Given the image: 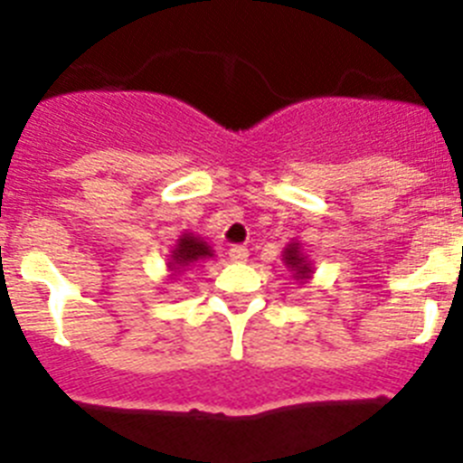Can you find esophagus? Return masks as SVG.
Here are the masks:
<instances>
[{"instance_id": "esophagus-1", "label": "esophagus", "mask_w": 463, "mask_h": 463, "mask_svg": "<svg viewBox=\"0 0 463 463\" xmlns=\"http://www.w3.org/2000/svg\"><path fill=\"white\" fill-rule=\"evenodd\" d=\"M248 255H250V252H248L245 245H234V248H229V260L232 261H245L248 260Z\"/></svg>"}]
</instances>
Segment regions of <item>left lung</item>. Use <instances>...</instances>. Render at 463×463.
<instances>
[{"label":"left lung","mask_w":463,"mask_h":463,"mask_svg":"<svg viewBox=\"0 0 463 463\" xmlns=\"http://www.w3.org/2000/svg\"><path fill=\"white\" fill-rule=\"evenodd\" d=\"M282 261H285V267L292 271L294 280L298 282H306L310 276H313V267H310L308 257L301 252V245L298 243H289L282 252Z\"/></svg>","instance_id":"1"}]
</instances>
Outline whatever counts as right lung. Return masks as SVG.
<instances>
[{"label": "right lung", "mask_w": 463, "mask_h": 463, "mask_svg": "<svg viewBox=\"0 0 463 463\" xmlns=\"http://www.w3.org/2000/svg\"><path fill=\"white\" fill-rule=\"evenodd\" d=\"M213 250L206 241H202L194 234H183L175 243V248L169 255V271H185L187 267L196 264V261L211 260Z\"/></svg>", "instance_id": "1"}]
</instances>
